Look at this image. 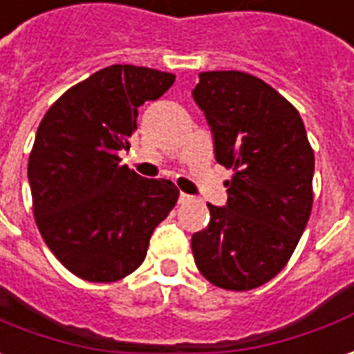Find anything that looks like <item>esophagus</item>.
Returning <instances> with one entry per match:
<instances>
[{
    "label": "esophagus",
    "instance_id": "34e87169",
    "mask_svg": "<svg viewBox=\"0 0 354 354\" xmlns=\"http://www.w3.org/2000/svg\"><path fill=\"white\" fill-rule=\"evenodd\" d=\"M191 198H192L191 194H185V192H181V194H179V202H189Z\"/></svg>",
    "mask_w": 354,
    "mask_h": 354
}]
</instances>
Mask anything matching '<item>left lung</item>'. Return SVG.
Here are the masks:
<instances>
[{"mask_svg":"<svg viewBox=\"0 0 354 354\" xmlns=\"http://www.w3.org/2000/svg\"><path fill=\"white\" fill-rule=\"evenodd\" d=\"M192 98L206 115L214 156L233 167L225 206H212L191 239L196 268L229 291L256 289L293 254L312 209L314 152L299 111L241 71L198 75Z\"/></svg>","mask_w":354,"mask_h":354,"instance_id":"obj_1","label":"left lung"}]
</instances>
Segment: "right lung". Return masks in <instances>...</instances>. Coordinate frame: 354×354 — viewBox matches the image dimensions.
Masks as SVG:
<instances>
[{"label":"right lung","mask_w":354,"mask_h":354,"mask_svg":"<svg viewBox=\"0 0 354 354\" xmlns=\"http://www.w3.org/2000/svg\"><path fill=\"white\" fill-rule=\"evenodd\" d=\"M173 80L171 73L111 65L67 90L38 127L28 158L36 225L80 279L109 283L133 274L179 198L171 181L145 179L119 158L138 107Z\"/></svg>","instance_id":"add662e5"}]
</instances>
